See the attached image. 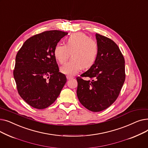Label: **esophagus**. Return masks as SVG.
Returning a JSON list of instances; mask_svg holds the SVG:
<instances>
[{
	"label": "esophagus",
	"instance_id": "esophagus-1",
	"mask_svg": "<svg viewBox=\"0 0 148 148\" xmlns=\"http://www.w3.org/2000/svg\"><path fill=\"white\" fill-rule=\"evenodd\" d=\"M73 78H74V77H73V76H71V75H66V79H67L68 80L71 79H73Z\"/></svg>",
	"mask_w": 148,
	"mask_h": 148
}]
</instances>
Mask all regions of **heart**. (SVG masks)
Wrapping results in <instances>:
<instances>
[{
  "label": "heart",
  "mask_w": 148,
  "mask_h": 148,
  "mask_svg": "<svg viewBox=\"0 0 148 148\" xmlns=\"http://www.w3.org/2000/svg\"><path fill=\"white\" fill-rule=\"evenodd\" d=\"M98 49L97 42L82 32L69 36L65 45L58 44L54 48V56L60 64H63L71 56L72 59L60 68L62 73L74 75L83 68L87 69L94 64Z\"/></svg>",
  "instance_id": "obj_1"
}]
</instances>
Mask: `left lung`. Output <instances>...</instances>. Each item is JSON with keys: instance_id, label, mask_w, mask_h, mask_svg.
I'll list each match as a JSON object with an SVG mask.
<instances>
[{"instance_id": "obj_1", "label": "left lung", "mask_w": 148, "mask_h": 148, "mask_svg": "<svg viewBox=\"0 0 148 148\" xmlns=\"http://www.w3.org/2000/svg\"><path fill=\"white\" fill-rule=\"evenodd\" d=\"M98 54L94 64L76 79L77 95L90 111L98 112L110 107L118 98L125 80V59L111 39L96 34ZM83 77H89L84 81Z\"/></svg>"}]
</instances>
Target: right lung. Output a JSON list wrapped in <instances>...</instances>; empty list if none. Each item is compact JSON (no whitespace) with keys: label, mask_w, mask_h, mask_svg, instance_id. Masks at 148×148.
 <instances>
[{"label":"right lung","mask_w":148,"mask_h":148,"mask_svg":"<svg viewBox=\"0 0 148 148\" xmlns=\"http://www.w3.org/2000/svg\"><path fill=\"white\" fill-rule=\"evenodd\" d=\"M68 34L47 30L31 36L18 50L13 71L20 96L31 107L44 109L55 101L66 82L54 56V47Z\"/></svg>","instance_id":"obj_1"}]
</instances>
